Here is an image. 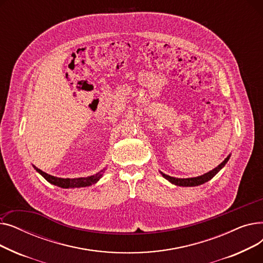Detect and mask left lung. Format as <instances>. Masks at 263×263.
I'll return each instance as SVG.
<instances>
[{
	"label": "left lung",
	"mask_w": 263,
	"mask_h": 263,
	"mask_svg": "<svg viewBox=\"0 0 263 263\" xmlns=\"http://www.w3.org/2000/svg\"><path fill=\"white\" fill-rule=\"evenodd\" d=\"M229 158H230V155L222 163H220L217 167H215L214 170H212V171H210L208 173H205V174H203L201 176H198V177H193V178H175V177H171L168 175H165L162 172H160V173H161V175L165 179H166V180H168L171 183H173L175 185H178V186H197V185L203 184L205 182H208L209 180H211V179L225 166L226 163L229 160Z\"/></svg>",
	"instance_id": "left-lung-1"
}]
</instances>
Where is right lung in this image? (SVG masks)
Instances as JSON below:
<instances>
[{
  "mask_svg": "<svg viewBox=\"0 0 263 263\" xmlns=\"http://www.w3.org/2000/svg\"><path fill=\"white\" fill-rule=\"evenodd\" d=\"M33 166H34V165H33ZM34 168L36 170L37 173H39L41 176H43L48 182H50L51 184H54V185H58L60 187H63V189L85 187V186L92 185V184L97 183L100 180V178L103 176V173L105 171V168H104L99 173H97L92 176L85 177V178H72V179H70V178H59V177L51 176V175L43 172L41 170L37 168L36 166H34Z\"/></svg>",
  "mask_w": 263,
  "mask_h": 263,
  "instance_id": "right-lung-1",
  "label": "right lung"
}]
</instances>
